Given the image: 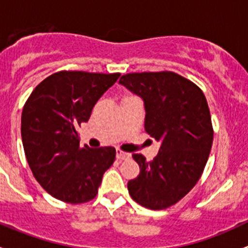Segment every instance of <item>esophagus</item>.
I'll list each match as a JSON object with an SVG mask.
<instances>
[{
    "mask_svg": "<svg viewBox=\"0 0 248 248\" xmlns=\"http://www.w3.org/2000/svg\"><path fill=\"white\" fill-rule=\"evenodd\" d=\"M131 157V155L127 154V152L121 151V150H117L116 151V158L120 159V161H124V159H127Z\"/></svg>",
    "mask_w": 248,
    "mask_h": 248,
    "instance_id": "esophagus-1",
    "label": "esophagus"
}]
</instances>
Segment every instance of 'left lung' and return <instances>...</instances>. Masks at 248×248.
Masks as SVG:
<instances>
[{
  "mask_svg": "<svg viewBox=\"0 0 248 248\" xmlns=\"http://www.w3.org/2000/svg\"><path fill=\"white\" fill-rule=\"evenodd\" d=\"M120 84L141 97L145 131L161 141L151 162L133 155L140 172L128 181V192L141 206L167 209L196 186L209 158L214 129L206 98L194 82L174 72L124 74Z\"/></svg>",
  "mask_w": 248,
  "mask_h": 248,
  "instance_id": "8db88e82",
  "label": "left lung"
}]
</instances>
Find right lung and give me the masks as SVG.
<instances>
[{
    "label": "right lung",
    "mask_w": 248,
    "mask_h": 248,
    "mask_svg": "<svg viewBox=\"0 0 248 248\" xmlns=\"http://www.w3.org/2000/svg\"><path fill=\"white\" fill-rule=\"evenodd\" d=\"M120 73L61 71L30 94L21 114V138L32 174L54 198L69 204L92 201L114 163L111 146H80L78 128L89 121L102 94Z\"/></svg>",
    "instance_id": "add662e5"
}]
</instances>
